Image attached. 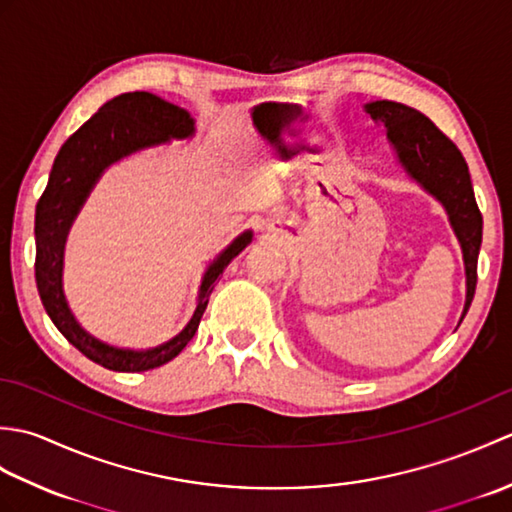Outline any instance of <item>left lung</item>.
I'll list each match as a JSON object with an SVG mask.
<instances>
[{
	"label": "left lung",
	"mask_w": 512,
	"mask_h": 512,
	"mask_svg": "<svg viewBox=\"0 0 512 512\" xmlns=\"http://www.w3.org/2000/svg\"><path fill=\"white\" fill-rule=\"evenodd\" d=\"M365 110L383 121L405 169L447 209L464 253L466 306L477 286V255L482 244V213L477 209L469 167L453 140L413 107L396 101H374Z\"/></svg>",
	"instance_id": "1"
}]
</instances>
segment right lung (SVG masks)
Listing matches in <instances>:
<instances>
[{"mask_svg": "<svg viewBox=\"0 0 512 512\" xmlns=\"http://www.w3.org/2000/svg\"><path fill=\"white\" fill-rule=\"evenodd\" d=\"M191 132L193 121L189 112H184L182 107L162 101L149 92L118 94L65 140L57 158H54L48 187L37 202L35 279L43 308H46L52 323L57 325V330L76 350L88 356L96 365L112 369V372H147V369H156L169 363L171 358H176L198 332L200 319L217 279L224 273L228 262L242 253L246 244H250V237H253L250 233L239 235L215 259L204 275L200 301L193 312V319L176 339L156 347V350H116V347L92 339L74 321L61 290V259L65 235H68V228L74 215L79 213L85 195L90 193L101 171L118 158L132 154L136 149L165 143L169 138H187Z\"/></svg>", "mask_w": 512, "mask_h": 512, "instance_id": "obj_1", "label": "right lung"}]
</instances>
